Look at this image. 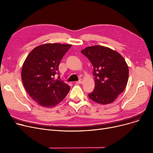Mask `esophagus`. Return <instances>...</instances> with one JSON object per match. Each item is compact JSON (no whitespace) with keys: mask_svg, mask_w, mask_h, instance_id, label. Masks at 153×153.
<instances>
[{"mask_svg":"<svg viewBox=\"0 0 153 153\" xmlns=\"http://www.w3.org/2000/svg\"><path fill=\"white\" fill-rule=\"evenodd\" d=\"M82 82H83V80H82V79H80L78 81H77V82H76V83H77V84H82Z\"/></svg>","mask_w":153,"mask_h":153,"instance_id":"34e87169","label":"esophagus"}]
</instances>
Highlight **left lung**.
I'll list each match as a JSON object with an SVG mask.
<instances>
[{"instance_id":"obj_1","label":"left lung","mask_w":153,"mask_h":153,"mask_svg":"<svg viewBox=\"0 0 153 153\" xmlns=\"http://www.w3.org/2000/svg\"><path fill=\"white\" fill-rule=\"evenodd\" d=\"M81 53L94 68L95 87L89 97L103 105L112 103L127 84L129 70L125 60L118 53L99 45L87 47Z\"/></svg>"}]
</instances>
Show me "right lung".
Instances as JSON below:
<instances>
[{
  "instance_id": "obj_1",
  "label": "right lung",
  "mask_w": 153,
  "mask_h": 153,
  "mask_svg": "<svg viewBox=\"0 0 153 153\" xmlns=\"http://www.w3.org/2000/svg\"><path fill=\"white\" fill-rule=\"evenodd\" d=\"M71 45L48 43L32 50L24 62L22 79L27 92L39 105L52 107L61 102L68 94L70 87L61 80L59 65Z\"/></svg>"
}]
</instances>
